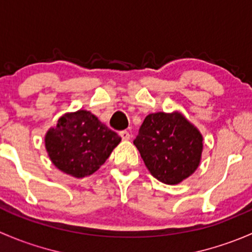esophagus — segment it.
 Wrapping results in <instances>:
<instances>
[{
	"label": "esophagus",
	"mask_w": 252,
	"mask_h": 252,
	"mask_svg": "<svg viewBox=\"0 0 252 252\" xmlns=\"http://www.w3.org/2000/svg\"><path fill=\"white\" fill-rule=\"evenodd\" d=\"M119 135H121L122 140L123 141H128L129 139H130V134H129V131H126V130L121 131V133H119Z\"/></svg>",
	"instance_id": "1"
}]
</instances>
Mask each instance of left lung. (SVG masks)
<instances>
[{
	"label": "left lung",
	"mask_w": 252,
	"mask_h": 252,
	"mask_svg": "<svg viewBox=\"0 0 252 252\" xmlns=\"http://www.w3.org/2000/svg\"><path fill=\"white\" fill-rule=\"evenodd\" d=\"M204 138L179 111L146 116L134 145L152 177L168 185L189 178L200 166Z\"/></svg>",
	"instance_id": "1"
}]
</instances>
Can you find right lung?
Instances as JSON below:
<instances>
[{"label":"right lung","instance_id":"add662e5","mask_svg":"<svg viewBox=\"0 0 252 252\" xmlns=\"http://www.w3.org/2000/svg\"><path fill=\"white\" fill-rule=\"evenodd\" d=\"M121 136L86 110L67 112L45 135V147L56 168L74 178L95 173L110 157Z\"/></svg>","mask_w":252,"mask_h":252}]
</instances>
